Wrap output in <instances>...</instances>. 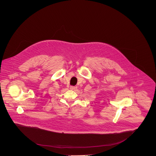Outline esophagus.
Returning <instances> with one entry per match:
<instances>
[{
  "label": "esophagus",
  "instance_id": "obj_1",
  "mask_svg": "<svg viewBox=\"0 0 156 156\" xmlns=\"http://www.w3.org/2000/svg\"><path fill=\"white\" fill-rule=\"evenodd\" d=\"M70 89H72V90H75L76 89V87H73V86H71L70 87Z\"/></svg>",
  "mask_w": 156,
  "mask_h": 156
}]
</instances>
